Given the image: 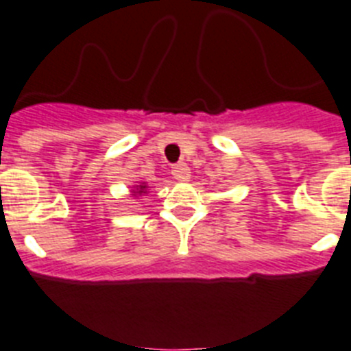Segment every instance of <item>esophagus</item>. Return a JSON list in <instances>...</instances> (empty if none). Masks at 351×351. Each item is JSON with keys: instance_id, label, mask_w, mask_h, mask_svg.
Wrapping results in <instances>:
<instances>
[{"instance_id": "34e87169", "label": "esophagus", "mask_w": 351, "mask_h": 351, "mask_svg": "<svg viewBox=\"0 0 351 351\" xmlns=\"http://www.w3.org/2000/svg\"><path fill=\"white\" fill-rule=\"evenodd\" d=\"M172 176L178 181H188L190 179V167L184 163L176 165V167H172Z\"/></svg>"}]
</instances>
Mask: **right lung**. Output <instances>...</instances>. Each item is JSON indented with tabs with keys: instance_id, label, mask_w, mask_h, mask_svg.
I'll use <instances>...</instances> for the list:
<instances>
[{
	"instance_id": "obj_1",
	"label": "right lung",
	"mask_w": 351,
	"mask_h": 351,
	"mask_svg": "<svg viewBox=\"0 0 351 351\" xmlns=\"http://www.w3.org/2000/svg\"><path fill=\"white\" fill-rule=\"evenodd\" d=\"M143 190H145V184H140V188H138V192H134V193H138V195H141V193H145Z\"/></svg>"
}]
</instances>
